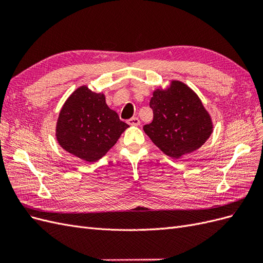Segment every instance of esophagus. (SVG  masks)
<instances>
[{
	"label": "esophagus",
	"mask_w": 263,
	"mask_h": 263,
	"mask_svg": "<svg viewBox=\"0 0 263 263\" xmlns=\"http://www.w3.org/2000/svg\"><path fill=\"white\" fill-rule=\"evenodd\" d=\"M127 123H128L132 126H138L140 124L138 117H132L130 119H128V121H127Z\"/></svg>",
	"instance_id": "34e87169"
}]
</instances>
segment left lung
Segmentation results:
<instances>
[{"label": "left lung", "mask_w": 263, "mask_h": 263, "mask_svg": "<svg viewBox=\"0 0 263 263\" xmlns=\"http://www.w3.org/2000/svg\"><path fill=\"white\" fill-rule=\"evenodd\" d=\"M154 119L144 130L166 156L180 158L200 148L209 139L213 125L197 95L179 81L168 90H157L150 100Z\"/></svg>", "instance_id": "obj_1"}]
</instances>
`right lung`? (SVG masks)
Returning <instances> with one entry per match:
<instances>
[{
    "label": "right lung",
    "instance_id": "right-lung-1",
    "mask_svg": "<svg viewBox=\"0 0 263 263\" xmlns=\"http://www.w3.org/2000/svg\"><path fill=\"white\" fill-rule=\"evenodd\" d=\"M127 127L107 106L104 95L81 86L60 110L57 140L68 153L93 162L105 156Z\"/></svg>",
    "mask_w": 263,
    "mask_h": 263
}]
</instances>
